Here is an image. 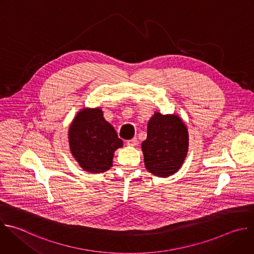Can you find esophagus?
Here are the masks:
<instances>
[{
    "instance_id": "34e87169",
    "label": "esophagus",
    "mask_w": 254,
    "mask_h": 254,
    "mask_svg": "<svg viewBox=\"0 0 254 254\" xmlns=\"http://www.w3.org/2000/svg\"><path fill=\"white\" fill-rule=\"evenodd\" d=\"M127 144L129 146H135L137 144V138L136 137H132L131 139H128L127 141Z\"/></svg>"
}]
</instances>
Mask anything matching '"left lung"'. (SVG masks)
I'll list each match as a JSON object with an SVG mask.
<instances>
[{
    "mask_svg": "<svg viewBox=\"0 0 254 254\" xmlns=\"http://www.w3.org/2000/svg\"><path fill=\"white\" fill-rule=\"evenodd\" d=\"M146 170L159 178L171 177L182 167L189 149V131L175 115L154 113L147 124V137L141 143Z\"/></svg>",
    "mask_w": 254,
    "mask_h": 254,
    "instance_id": "8db88e82",
    "label": "left lung"
}]
</instances>
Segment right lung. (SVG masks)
Masks as SVG:
<instances>
[{
    "instance_id": "1",
    "label": "right lung",
    "mask_w": 254,
    "mask_h": 254,
    "mask_svg": "<svg viewBox=\"0 0 254 254\" xmlns=\"http://www.w3.org/2000/svg\"><path fill=\"white\" fill-rule=\"evenodd\" d=\"M70 152L86 172L101 174L113 165L115 150L123 146L114 127L101 109H82L68 128Z\"/></svg>"
}]
</instances>
